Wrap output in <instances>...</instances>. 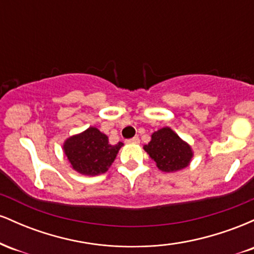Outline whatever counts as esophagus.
Masks as SVG:
<instances>
[{"label": "esophagus", "instance_id": "esophagus-1", "mask_svg": "<svg viewBox=\"0 0 254 254\" xmlns=\"http://www.w3.org/2000/svg\"><path fill=\"white\" fill-rule=\"evenodd\" d=\"M127 144H138L139 143V138L138 137H133V138H130V139H127Z\"/></svg>", "mask_w": 254, "mask_h": 254}]
</instances>
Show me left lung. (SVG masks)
Returning a JSON list of instances; mask_svg holds the SVG:
<instances>
[{
    "mask_svg": "<svg viewBox=\"0 0 254 254\" xmlns=\"http://www.w3.org/2000/svg\"><path fill=\"white\" fill-rule=\"evenodd\" d=\"M143 149L155 161L156 167L166 173L184 170L193 157L191 145L168 127L155 131Z\"/></svg>",
    "mask_w": 254,
    "mask_h": 254,
    "instance_id": "1",
    "label": "left lung"
}]
</instances>
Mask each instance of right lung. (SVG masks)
Listing matches in <instances>:
<instances>
[{
	"mask_svg": "<svg viewBox=\"0 0 254 254\" xmlns=\"http://www.w3.org/2000/svg\"><path fill=\"white\" fill-rule=\"evenodd\" d=\"M122 142L111 144L109 137L94 127L70 136L63 143V151L71 168L83 176L103 174L115 161Z\"/></svg>",
	"mask_w": 254,
	"mask_h": 254,
	"instance_id": "right-lung-1",
	"label": "right lung"
}]
</instances>
